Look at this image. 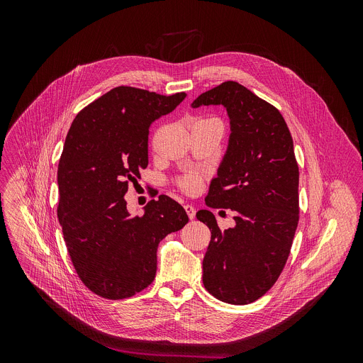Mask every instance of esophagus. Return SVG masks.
Here are the masks:
<instances>
[{
	"instance_id": "34e87169",
	"label": "esophagus",
	"mask_w": 363,
	"mask_h": 363,
	"mask_svg": "<svg viewBox=\"0 0 363 363\" xmlns=\"http://www.w3.org/2000/svg\"><path fill=\"white\" fill-rule=\"evenodd\" d=\"M184 208H185V211H186L189 220H194V218H195V208H194V206H192V205H185Z\"/></svg>"
}]
</instances>
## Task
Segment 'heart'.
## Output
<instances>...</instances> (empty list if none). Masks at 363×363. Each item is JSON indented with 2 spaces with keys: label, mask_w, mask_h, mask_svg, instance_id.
Here are the masks:
<instances>
[{
  "label": "heart",
  "mask_w": 363,
  "mask_h": 363,
  "mask_svg": "<svg viewBox=\"0 0 363 363\" xmlns=\"http://www.w3.org/2000/svg\"><path fill=\"white\" fill-rule=\"evenodd\" d=\"M202 186V178L196 174H191L181 181V188L188 194H195Z\"/></svg>",
  "instance_id": "obj_1"
}]
</instances>
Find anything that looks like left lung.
<instances>
[{
    "label": "left lung",
    "instance_id": "obj_1",
    "mask_svg": "<svg viewBox=\"0 0 363 363\" xmlns=\"http://www.w3.org/2000/svg\"><path fill=\"white\" fill-rule=\"evenodd\" d=\"M224 106L230 138L205 203L235 211V225L220 230L199 210L211 241L202 260L205 289L230 304L266 294L284 269L298 223V167L281 113L237 82L199 94L192 108Z\"/></svg>",
    "mask_w": 363,
    "mask_h": 363
}]
</instances>
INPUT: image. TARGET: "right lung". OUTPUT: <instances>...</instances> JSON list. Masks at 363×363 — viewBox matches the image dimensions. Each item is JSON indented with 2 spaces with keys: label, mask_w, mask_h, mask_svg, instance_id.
<instances>
[{
  "label": "right lung",
  "mask_w": 363,
  "mask_h": 363,
  "mask_svg": "<svg viewBox=\"0 0 363 363\" xmlns=\"http://www.w3.org/2000/svg\"><path fill=\"white\" fill-rule=\"evenodd\" d=\"M186 94L162 96L119 86L74 118L57 171V217L72 263L82 281L106 298H126L157 274L161 240L188 223L182 206L167 195L132 217L125 194L147 167L153 121L171 113Z\"/></svg>",
  "instance_id": "obj_1"
}]
</instances>
